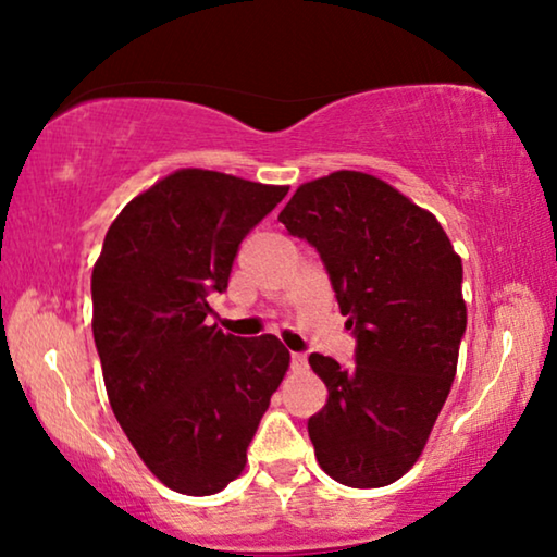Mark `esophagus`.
Masks as SVG:
<instances>
[{
  "instance_id": "esophagus-1",
  "label": "esophagus",
  "mask_w": 557,
  "mask_h": 557,
  "mask_svg": "<svg viewBox=\"0 0 557 557\" xmlns=\"http://www.w3.org/2000/svg\"><path fill=\"white\" fill-rule=\"evenodd\" d=\"M307 368V355L292 352V370H304Z\"/></svg>"
}]
</instances>
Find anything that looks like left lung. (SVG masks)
<instances>
[{
  "mask_svg": "<svg viewBox=\"0 0 557 557\" xmlns=\"http://www.w3.org/2000/svg\"><path fill=\"white\" fill-rule=\"evenodd\" d=\"M322 258L355 364L311 355L330 398L309 418L319 467L357 490L413 467L451 391L467 332L463 269L438 220L362 172L296 189L278 215Z\"/></svg>",
  "mask_w": 557,
  "mask_h": 557,
  "instance_id": "8db88e82",
  "label": "left lung"
}]
</instances>
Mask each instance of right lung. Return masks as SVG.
<instances>
[{"label": "right lung", "instance_id": "obj_1", "mask_svg": "<svg viewBox=\"0 0 557 557\" xmlns=\"http://www.w3.org/2000/svg\"><path fill=\"white\" fill-rule=\"evenodd\" d=\"M223 172L180 170L134 197L96 261L94 339L113 416L159 482L225 490L288 368V349L208 326L243 238L284 200Z\"/></svg>", "mask_w": 557, "mask_h": 557}]
</instances>
